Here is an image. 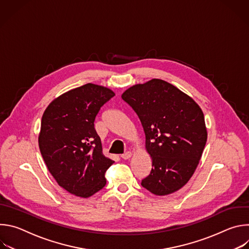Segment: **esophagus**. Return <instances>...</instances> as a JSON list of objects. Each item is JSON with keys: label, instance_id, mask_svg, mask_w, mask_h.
<instances>
[{"label": "esophagus", "instance_id": "34e87169", "mask_svg": "<svg viewBox=\"0 0 249 249\" xmlns=\"http://www.w3.org/2000/svg\"><path fill=\"white\" fill-rule=\"evenodd\" d=\"M131 157H132V153H131V152H126L125 154L121 155V158H122L123 160H128V159H130Z\"/></svg>", "mask_w": 249, "mask_h": 249}]
</instances>
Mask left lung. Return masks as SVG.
I'll use <instances>...</instances> for the list:
<instances>
[{
  "instance_id": "left-lung-1",
  "label": "left lung",
  "mask_w": 249,
  "mask_h": 249,
  "mask_svg": "<svg viewBox=\"0 0 249 249\" xmlns=\"http://www.w3.org/2000/svg\"><path fill=\"white\" fill-rule=\"evenodd\" d=\"M121 97L139 116L152 159L151 173L142 186L157 196L179 190L195 172L207 142L201 107L188 94L160 79L134 85Z\"/></svg>"
}]
</instances>
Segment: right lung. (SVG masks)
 I'll list each match as a JSON object with an SVG mask.
<instances>
[{"label":"right lung","mask_w":249,"mask_h":249,"mask_svg":"<svg viewBox=\"0 0 249 249\" xmlns=\"http://www.w3.org/2000/svg\"><path fill=\"white\" fill-rule=\"evenodd\" d=\"M114 95L110 89L89 83L52 100L42 115V158L58 185L75 196L89 198L106 184L104 174L114 161L102 153L94 120Z\"/></svg>","instance_id":"obj_1"}]
</instances>
